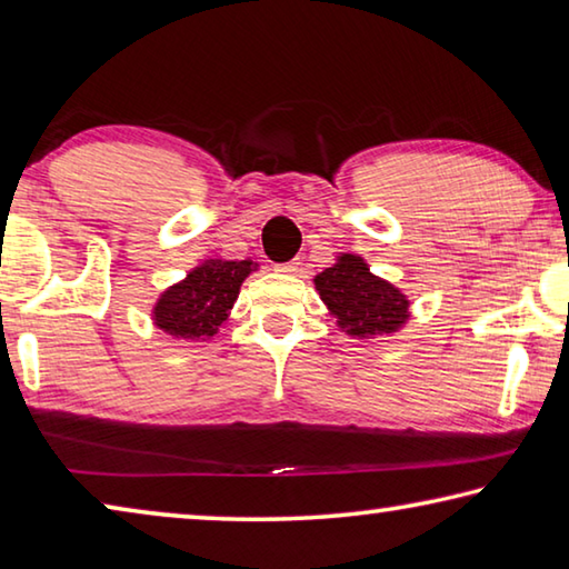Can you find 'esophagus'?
<instances>
[{"label":"esophagus","mask_w":569,"mask_h":569,"mask_svg":"<svg viewBox=\"0 0 569 569\" xmlns=\"http://www.w3.org/2000/svg\"><path fill=\"white\" fill-rule=\"evenodd\" d=\"M300 259H292V262H284V264H277V272H282V274H297L300 272Z\"/></svg>","instance_id":"obj_1"}]
</instances>
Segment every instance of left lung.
<instances>
[{
    "mask_svg": "<svg viewBox=\"0 0 569 569\" xmlns=\"http://www.w3.org/2000/svg\"><path fill=\"white\" fill-rule=\"evenodd\" d=\"M315 290L337 327L357 340L395 335L410 320V300L392 282L372 274L360 254L342 252L315 277Z\"/></svg>",
    "mask_w": 569,
    "mask_h": 569,
    "instance_id": "left-lung-1",
    "label": "left lung"
}]
</instances>
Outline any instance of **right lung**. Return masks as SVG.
Masks as SVG:
<instances>
[{"mask_svg": "<svg viewBox=\"0 0 569 569\" xmlns=\"http://www.w3.org/2000/svg\"><path fill=\"white\" fill-rule=\"evenodd\" d=\"M257 267L252 259H204L159 295L152 322L172 340H209L227 322L239 287Z\"/></svg>", "mask_w": 569, "mask_h": 569, "instance_id": "right-lung-1", "label": "right lung"}]
</instances>
